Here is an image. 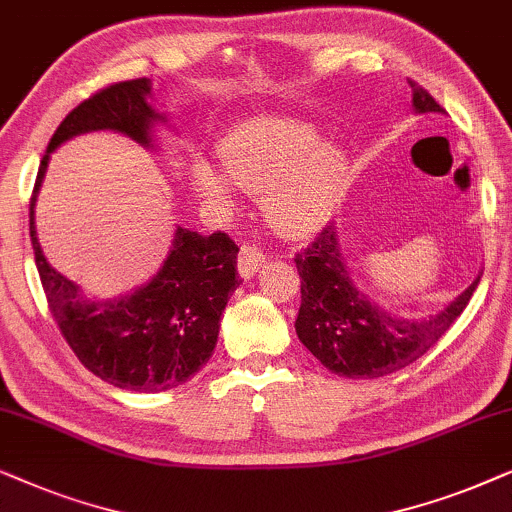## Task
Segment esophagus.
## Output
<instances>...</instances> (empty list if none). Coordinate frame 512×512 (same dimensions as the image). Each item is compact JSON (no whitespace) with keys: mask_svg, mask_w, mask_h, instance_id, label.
I'll return each instance as SVG.
<instances>
[{"mask_svg":"<svg viewBox=\"0 0 512 512\" xmlns=\"http://www.w3.org/2000/svg\"><path fill=\"white\" fill-rule=\"evenodd\" d=\"M264 260H267V255H264L260 248H255V245H243L241 252H238V274L243 278L255 276L257 271L262 269Z\"/></svg>","mask_w":512,"mask_h":512,"instance_id":"esophagus-1","label":"esophagus"}]
</instances>
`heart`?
<instances>
[{
    "label": "heart",
    "mask_w": 512,
    "mask_h": 512,
    "mask_svg": "<svg viewBox=\"0 0 512 512\" xmlns=\"http://www.w3.org/2000/svg\"><path fill=\"white\" fill-rule=\"evenodd\" d=\"M220 154L231 180L262 194L269 222L288 236H304L330 220L349 182L342 149L290 119L248 121L224 138ZM194 189L213 203L231 199L229 182L206 163L194 170Z\"/></svg>",
    "instance_id": "heart-1"
}]
</instances>
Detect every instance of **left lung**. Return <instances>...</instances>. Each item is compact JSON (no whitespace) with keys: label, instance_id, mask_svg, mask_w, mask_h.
Wrapping results in <instances>:
<instances>
[{"label":"left lung","instance_id":"left-lung-1","mask_svg":"<svg viewBox=\"0 0 512 512\" xmlns=\"http://www.w3.org/2000/svg\"><path fill=\"white\" fill-rule=\"evenodd\" d=\"M410 86L417 112H442L424 86L417 81ZM295 264L302 278V306L295 320L299 342L327 370L349 379H379L419 360L454 325L480 283L478 278L468 285L435 316L405 320L381 311L353 285L332 224L297 252Z\"/></svg>","mask_w":512,"mask_h":512}]
</instances>
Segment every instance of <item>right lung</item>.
Wrapping results in <instances>:
<instances>
[{
  "label": "right lung",
  "instance_id": "add662e5",
  "mask_svg": "<svg viewBox=\"0 0 512 512\" xmlns=\"http://www.w3.org/2000/svg\"><path fill=\"white\" fill-rule=\"evenodd\" d=\"M147 93V79L119 81L74 107L53 133L30 199L34 262L60 335L88 372L140 393L185 384L213 356L220 316L241 283L238 245L222 231L203 236L177 227L173 250L152 281L128 297L88 302L77 285L46 262L34 231V201L49 154L74 135L112 128L149 145V126L163 117L147 105Z\"/></svg>",
  "mask_w": 512,
  "mask_h": 512
}]
</instances>
